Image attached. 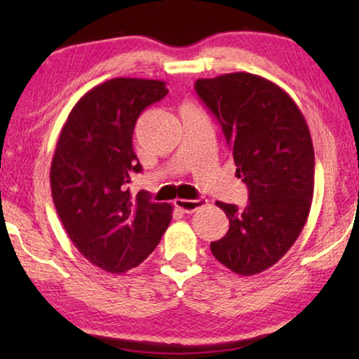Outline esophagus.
I'll list each match as a JSON object with an SVG mask.
<instances>
[{
    "label": "esophagus",
    "mask_w": 359,
    "mask_h": 359,
    "mask_svg": "<svg viewBox=\"0 0 359 359\" xmlns=\"http://www.w3.org/2000/svg\"><path fill=\"white\" fill-rule=\"evenodd\" d=\"M205 204V199H175L174 205L179 210L184 212V214H191V212L198 210Z\"/></svg>",
    "instance_id": "obj_1"
}]
</instances>
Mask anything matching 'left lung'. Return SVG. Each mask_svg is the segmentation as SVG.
<instances>
[{
  "label": "left lung",
  "mask_w": 359,
  "mask_h": 359,
  "mask_svg": "<svg viewBox=\"0 0 359 359\" xmlns=\"http://www.w3.org/2000/svg\"><path fill=\"white\" fill-rule=\"evenodd\" d=\"M196 93L222 125L248 204L217 201L229 229L210 242L214 257L239 276L274 266L299 238L311 212L315 156L309 126L293 98L274 82L229 72L198 79Z\"/></svg>",
  "instance_id": "1"
}]
</instances>
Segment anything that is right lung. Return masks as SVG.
<instances>
[{"instance_id":"add662e5","label":"right lung","mask_w":359,"mask_h":359,"mask_svg":"<svg viewBox=\"0 0 359 359\" xmlns=\"http://www.w3.org/2000/svg\"><path fill=\"white\" fill-rule=\"evenodd\" d=\"M168 95L166 82L117 77L76 102L60 131L50 166L52 198L72 244L90 263L123 274L155 250L172 205L133 196L128 184L142 166L133 131L147 106Z\"/></svg>"}]
</instances>
